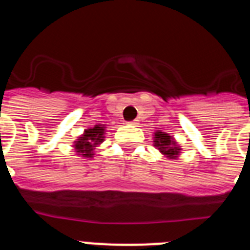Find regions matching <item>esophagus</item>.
Listing matches in <instances>:
<instances>
[{
	"instance_id": "esophagus-1",
	"label": "esophagus",
	"mask_w": 250,
	"mask_h": 250,
	"mask_svg": "<svg viewBox=\"0 0 250 250\" xmlns=\"http://www.w3.org/2000/svg\"><path fill=\"white\" fill-rule=\"evenodd\" d=\"M130 125H138V121L136 120H132V121H129Z\"/></svg>"
}]
</instances>
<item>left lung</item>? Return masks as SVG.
<instances>
[{"mask_svg": "<svg viewBox=\"0 0 250 250\" xmlns=\"http://www.w3.org/2000/svg\"><path fill=\"white\" fill-rule=\"evenodd\" d=\"M154 144L160 150V152H163L169 159L176 158V155H179V151H180V147L175 144L174 139L170 135H167V134H165V132H155Z\"/></svg>", "mask_w": 250, "mask_h": 250, "instance_id": "obj_1", "label": "left lung"}]
</instances>
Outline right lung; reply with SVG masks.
I'll return each mask as SVG.
<instances>
[{"instance_id":"right-lung-1","label":"right lung","mask_w":250,"mask_h":250,"mask_svg":"<svg viewBox=\"0 0 250 250\" xmlns=\"http://www.w3.org/2000/svg\"><path fill=\"white\" fill-rule=\"evenodd\" d=\"M104 132H105L104 125H95L92 129L85 130L83 135L75 141L74 147L77 154L85 156V158H92L94 147H96V145L101 144L104 139H105L104 138Z\"/></svg>"}]
</instances>
